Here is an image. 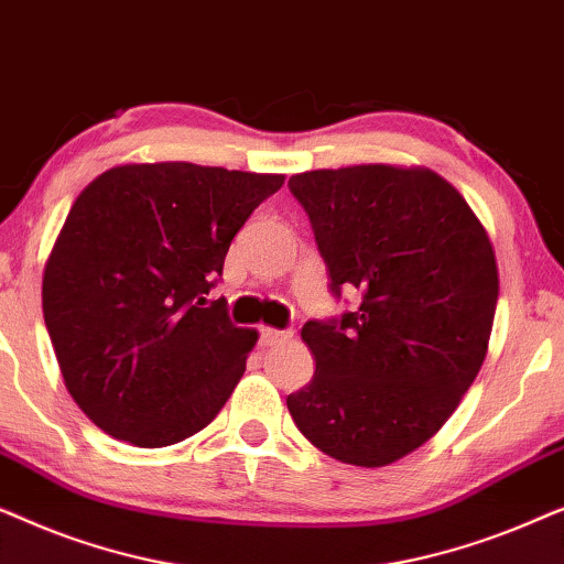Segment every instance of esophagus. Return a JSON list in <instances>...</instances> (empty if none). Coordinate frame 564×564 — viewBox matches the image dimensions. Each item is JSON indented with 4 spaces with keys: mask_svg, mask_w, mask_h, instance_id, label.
<instances>
[{
    "mask_svg": "<svg viewBox=\"0 0 564 564\" xmlns=\"http://www.w3.org/2000/svg\"><path fill=\"white\" fill-rule=\"evenodd\" d=\"M259 334H261V346H276V344L288 341V338H290L288 330H280V328H269V326L261 328Z\"/></svg>",
    "mask_w": 564,
    "mask_h": 564,
    "instance_id": "obj_1",
    "label": "esophagus"
}]
</instances>
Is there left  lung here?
<instances>
[{"mask_svg": "<svg viewBox=\"0 0 564 564\" xmlns=\"http://www.w3.org/2000/svg\"><path fill=\"white\" fill-rule=\"evenodd\" d=\"M330 290L357 311L307 321L315 375L288 395L295 426L346 465L384 467L426 444L480 372L498 305L488 230L444 176L361 164L290 176Z\"/></svg>", "mask_w": 564, "mask_h": 564, "instance_id": "obj_1", "label": "left lung"}]
</instances>
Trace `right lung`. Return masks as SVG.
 Segmentation results:
<instances>
[{
  "instance_id": "1",
  "label": "right lung",
  "mask_w": 564,
  "mask_h": 564,
  "mask_svg": "<svg viewBox=\"0 0 564 564\" xmlns=\"http://www.w3.org/2000/svg\"><path fill=\"white\" fill-rule=\"evenodd\" d=\"M282 184L161 161L107 169L76 197L43 269V318L66 390L105 434L159 449L226 405L259 334L207 292Z\"/></svg>"
}]
</instances>
